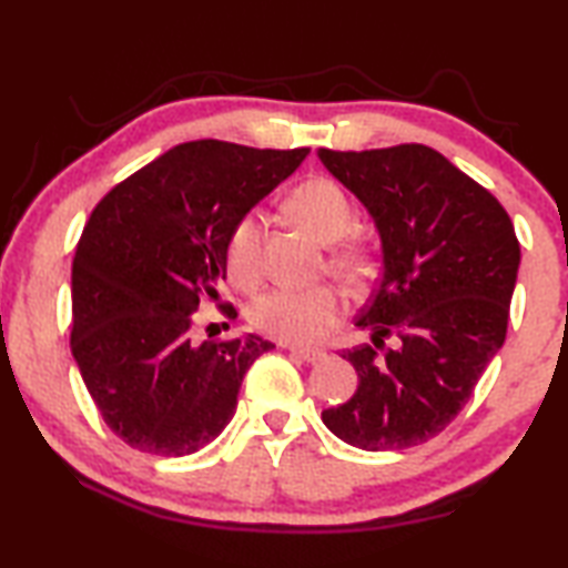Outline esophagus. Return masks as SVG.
I'll return each mask as SVG.
<instances>
[{
	"label": "esophagus",
	"instance_id": "34e87169",
	"mask_svg": "<svg viewBox=\"0 0 568 568\" xmlns=\"http://www.w3.org/2000/svg\"><path fill=\"white\" fill-rule=\"evenodd\" d=\"M285 351L295 355V358H301L305 363H318L325 358L323 351H313V348H295V345H285Z\"/></svg>",
	"mask_w": 568,
	"mask_h": 568
}]
</instances>
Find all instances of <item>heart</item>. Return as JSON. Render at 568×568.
I'll return each mask as SVG.
<instances>
[{
	"label": "heart",
	"instance_id": "b5f03b06",
	"mask_svg": "<svg viewBox=\"0 0 568 568\" xmlns=\"http://www.w3.org/2000/svg\"><path fill=\"white\" fill-rule=\"evenodd\" d=\"M287 213L297 225L323 240L342 243L333 247L331 271L343 281L363 283L371 275L373 255L361 240H343L353 227V205L338 182L313 178L297 185L287 197ZM261 215L245 213L230 227L225 240V267L235 285L255 287L261 281ZM348 301L335 285H315L305 291H271L250 305L247 318L257 333L287 345H318L338 328Z\"/></svg>",
	"mask_w": 568,
	"mask_h": 568
}]
</instances>
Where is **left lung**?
I'll return each instance as SVG.
<instances>
[{
  "label": "left lung",
  "mask_w": 568,
  "mask_h": 568,
  "mask_svg": "<svg viewBox=\"0 0 568 568\" xmlns=\"http://www.w3.org/2000/svg\"><path fill=\"white\" fill-rule=\"evenodd\" d=\"M376 220L383 277L355 325L373 345L343 351L358 373L323 423L363 450H400L454 420L506 341L521 247L504 205L426 145L318 150ZM396 334V349L382 341Z\"/></svg>",
  "instance_id": "1"
}]
</instances>
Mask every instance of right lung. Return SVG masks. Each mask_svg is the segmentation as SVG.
Here are the masks:
<instances>
[{"label":"right lung","instance_id":"1","mask_svg":"<svg viewBox=\"0 0 568 568\" xmlns=\"http://www.w3.org/2000/svg\"><path fill=\"white\" fill-rule=\"evenodd\" d=\"M307 152L182 142L92 210L72 261L70 345L102 420L130 448L207 446L233 418L250 365L275 348L257 335L197 345L192 325L225 281L230 227ZM220 311L237 318L230 303Z\"/></svg>","mask_w":568,"mask_h":568}]
</instances>
